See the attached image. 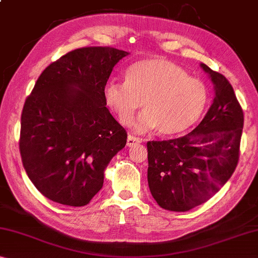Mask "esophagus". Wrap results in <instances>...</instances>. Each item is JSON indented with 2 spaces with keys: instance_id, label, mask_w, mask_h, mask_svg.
I'll list each match as a JSON object with an SVG mask.
<instances>
[{
  "instance_id": "34e87169",
  "label": "esophagus",
  "mask_w": 258,
  "mask_h": 258,
  "mask_svg": "<svg viewBox=\"0 0 258 258\" xmlns=\"http://www.w3.org/2000/svg\"><path fill=\"white\" fill-rule=\"evenodd\" d=\"M142 142H143L142 138L134 137V136H132V135H129L128 140H126V146H129V148H132V146L136 145V144H141Z\"/></svg>"
}]
</instances>
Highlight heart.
<instances>
[{"label": "heart", "instance_id": "heart-1", "mask_svg": "<svg viewBox=\"0 0 258 258\" xmlns=\"http://www.w3.org/2000/svg\"><path fill=\"white\" fill-rule=\"evenodd\" d=\"M124 78V83L114 79L106 83L104 100L123 125L132 123L142 102L145 110L134 125L138 133L157 128L165 136L183 133L200 120L208 104L204 83L166 58L134 63Z\"/></svg>", "mask_w": 258, "mask_h": 258}]
</instances>
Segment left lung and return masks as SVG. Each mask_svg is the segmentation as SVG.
I'll list each match as a JSON object with an SVG mask.
<instances>
[{
  "label": "left lung",
  "instance_id": "left-lung-1",
  "mask_svg": "<svg viewBox=\"0 0 258 258\" xmlns=\"http://www.w3.org/2000/svg\"><path fill=\"white\" fill-rule=\"evenodd\" d=\"M215 98L200 124L183 137L148 142V182L159 207L184 212L209 201L239 160L243 112L225 76L207 64Z\"/></svg>",
  "mask_w": 258,
  "mask_h": 258
}]
</instances>
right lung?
<instances>
[{
  "instance_id": "1",
  "label": "right lung",
  "mask_w": 258,
  "mask_h": 258,
  "mask_svg": "<svg viewBox=\"0 0 258 258\" xmlns=\"http://www.w3.org/2000/svg\"><path fill=\"white\" fill-rule=\"evenodd\" d=\"M128 51L78 48L42 71L24 104L21 151L27 176L48 200L84 207L104 184L105 169L126 133L104 100V86Z\"/></svg>"
}]
</instances>
